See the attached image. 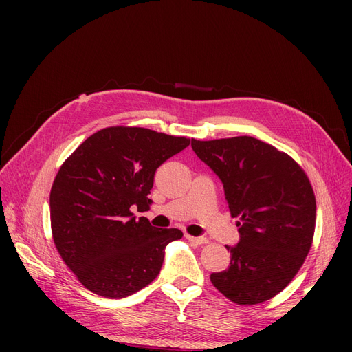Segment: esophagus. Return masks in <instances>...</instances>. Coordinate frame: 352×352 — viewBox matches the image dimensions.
Segmentation results:
<instances>
[{
	"label": "esophagus",
	"instance_id": "esophagus-1",
	"mask_svg": "<svg viewBox=\"0 0 352 352\" xmlns=\"http://www.w3.org/2000/svg\"><path fill=\"white\" fill-rule=\"evenodd\" d=\"M186 239L190 241V242H195L198 245H202V243H207L208 239L206 236H190V235H186Z\"/></svg>",
	"mask_w": 352,
	"mask_h": 352
}]
</instances>
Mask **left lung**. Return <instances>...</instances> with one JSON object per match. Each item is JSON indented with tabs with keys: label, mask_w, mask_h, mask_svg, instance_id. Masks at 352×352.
<instances>
[{
	"label": "left lung",
	"mask_w": 352,
	"mask_h": 352,
	"mask_svg": "<svg viewBox=\"0 0 352 352\" xmlns=\"http://www.w3.org/2000/svg\"><path fill=\"white\" fill-rule=\"evenodd\" d=\"M192 150L223 184L239 241L230 265L210 279L230 301L260 304L287 286L311 248L316 198L294 160L252 136L197 141Z\"/></svg>",
	"instance_id": "1"
}]
</instances>
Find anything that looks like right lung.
I'll list each match as a JSON object with an SVG mask.
<instances>
[{"label": "right lung", "mask_w": 352, "mask_h": 352, "mask_svg": "<svg viewBox=\"0 0 352 352\" xmlns=\"http://www.w3.org/2000/svg\"><path fill=\"white\" fill-rule=\"evenodd\" d=\"M190 144L144 127H107L83 141L63 166L50 194L52 238L67 267L91 292L119 300L150 285L164 250L184 236L151 226L155 170Z\"/></svg>", "instance_id": "add662e5"}]
</instances>
